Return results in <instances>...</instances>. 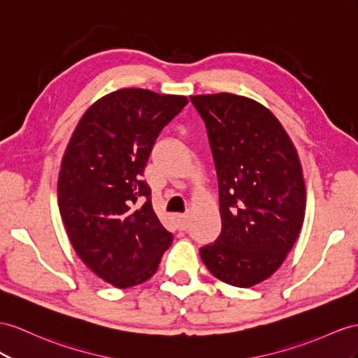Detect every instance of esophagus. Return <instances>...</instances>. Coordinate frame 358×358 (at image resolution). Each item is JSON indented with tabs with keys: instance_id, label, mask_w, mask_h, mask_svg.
Here are the masks:
<instances>
[{
	"instance_id": "34e87169",
	"label": "esophagus",
	"mask_w": 358,
	"mask_h": 358,
	"mask_svg": "<svg viewBox=\"0 0 358 358\" xmlns=\"http://www.w3.org/2000/svg\"><path fill=\"white\" fill-rule=\"evenodd\" d=\"M176 221L178 225V230H187L189 228V216L187 215H176Z\"/></svg>"
}]
</instances>
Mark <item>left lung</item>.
Wrapping results in <instances>:
<instances>
[{
	"mask_svg": "<svg viewBox=\"0 0 358 358\" xmlns=\"http://www.w3.org/2000/svg\"><path fill=\"white\" fill-rule=\"evenodd\" d=\"M203 117L219 186L222 231L199 250L236 287L269 278L295 245L306 208L298 152L271 110L233 94L190 96Z\"/></svg>",
	"mask_w": 358,
	"mask_h": 358,
	"instance_id": "8db88e82",
	"label": "left lung"
}]
</instances>
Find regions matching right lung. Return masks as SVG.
Wrapping results in <instances>:
<instances>
[{"label": "right lung", "instance_id": "obj_1", "mask_svg": "<svg viewBox=\"0 0 358 358\" xmlns=\"http://www.w3.org/2000/svg\"><path fill=\"white\" fill-rule=\"evenodd\" d=\"M186 96L119 89L80 119L62 160L59 208L78 257L117 289L151 278L172 243L151 203L143 169Z\"/></svg>", "mask_w": 358, "mask_h": 358}]
</instances>
